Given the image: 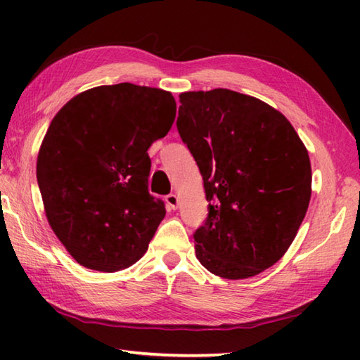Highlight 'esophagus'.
<instances>
[{
  "mask_svg": "<svg viewBox=\"0 0 360 360\" xmlns=\"http://www.w3.org/2000/svg\"><path fill=\"white\" fill-rule=\"evenodd\" d=\"M165 202H167L169 208L176 210V208H178V205H179V198H178V195H176V193H169L165 197Z\"/></svg>",
  "mask_w": 360,
  "mask_h": 360,
  "instance_id": "esophagus-1",
  "label": "esophagus"
}]
</instances>
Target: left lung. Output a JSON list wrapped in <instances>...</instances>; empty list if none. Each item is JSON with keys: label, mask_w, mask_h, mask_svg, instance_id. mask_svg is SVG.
I'll return each mask as SVG.
<instances>
[{"label": "left lung", "mask_w": 360, "mask_h": 360, "mask_svg": "<svg viewBox=\"0 0 360 360\" xmlns=\"http://www.w3.org/2000/svg\"><path fill=\"white\" fill-rule=\"evenodd\" d=\"M176 120L203 176L208 219L195 231L206 270L246 279L275 265L294 241L311 198V163L290 122L229 89L179 95Z\"/></svg>", "instance_id": "8db88e82"}]
</instances>
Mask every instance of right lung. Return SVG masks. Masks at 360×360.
<instances>
[{
  "mask_svg": "<svg viewBox=\"0 0 360 360\" xmlns=\"http://www.w3.org/2000/svg\"><path fill=\"white\" fill-rule=\"evenodd\" d=\"M174 117L167 90L122 82L85 90L52 119L36 178L47 222L79 265L114 273L148 251L167 212L148 191V149Z\"/></svg>",
  "mask_w": 360,
  "mask_h": 360,
  "instance_id": "1",
  "label": "right lung"
}]
</instances>
